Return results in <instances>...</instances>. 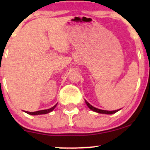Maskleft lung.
Returning <instances> with one entry per match:
<instances>
[{"label": "left lung", "mask_w": 150, "mask_h": 150, "mask_svg": "<svg viewBox=\"0 0 150 150\" xmlns=\"http://www.w3.org/2000/svg\"><path fill=\"white\" fill-rule=\"evenodd\" d=\"M85 102H86V104H87V106H88V107L90 108L91 110H92L93 111H95V112H97V113H105V114H112V113H116L117 111H118L120 110L119 109V110H115V111H105V110L99 109V108L94 107V106H92L90 104H89V103L87 102V101L86 100H85Z\"/></svg>", "instance_id": "obj_1"}]
</instances>
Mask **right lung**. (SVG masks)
<instances>
[{
    "mask_svg": "<svg viewBox=\"0 0 150 150\" xmlns=\"http://www.w3.org/2000/svg\"><path fill=\"white\" fill-rule=\"evenodd\" d=\"M56 104L54 106H53L52 108H49V109H45V110H42V111H34V112H29V111H26V113H28V114L30 115H40V114H46V113H48L49 112H51L56 106Z\"/></svg>",
    "mask_w": 150,
    "mask_h": 150,
    "instance_id": "1",
    "label": "right lung"
}]
</instances>
